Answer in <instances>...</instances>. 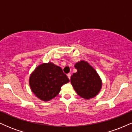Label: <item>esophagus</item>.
Returning a JSON list of instances; mask_svg holds the SVG:
<instances>
[{
    "instance_id": "esophagus-1",
    "label": "esophagus",
    "mask_w": 132,
    "mask_h": 132,
    "mask_svg": "<svg viewBox=\"0 0 132 132\" xmlns=\"http://www.w3.org/2000/svg\"><path fill=\"white\" fill-rule=\"evenodd\" d=\"M67 76H68V78H69V79H70V78H71V74H70V73L68 74V75H67Z\"/></svg>"
}]
</instances>
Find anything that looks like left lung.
Here are the masks:
<instances>
[{"mask_svg":"<svg viewBox=\"0 0 132 132\" xmlns=\"http://www.w3.org/2000/svg\"><path fill=\"white\" fill-rule=\"evenodd\" d=\"M75 67L77 72L71 77V83L75 90L85 99L94 97L102 88V82L99 75L94 68L84 60L76 63Z\"/></svg>","mask_w":132,"mask_h":132,"instance_id":"left-lung-1","label":"left lung"}]
</instances>
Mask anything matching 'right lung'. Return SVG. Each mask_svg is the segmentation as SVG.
Here are the masks:
<instances>
[{"label":"right lung","mask_w":132,"mask_h":132,"mask_svg":"<svg viewBox=\"0 0 132 132\" xmlns=\"http://www.w3.org/2000/svg\"><path fill=\"white\" fill-rule=\"evenodd\" d=\"M69 81L61 68L51 62L38 66L29 78L31 91L37 97L45 102L55 97L61 86Z\"/></svg>","instance_id":"right-lung-1"}]
</instances>
